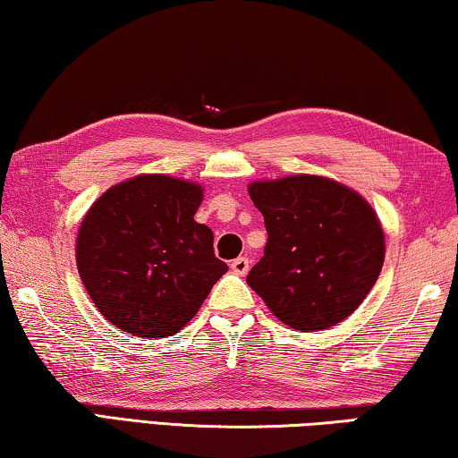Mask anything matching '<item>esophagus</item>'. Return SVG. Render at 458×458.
I'll return each mask as SVG.
<instances>
[{"label": "esophagus", "instance_id": "34e87169", "mask_svg": "<svg viewBox=\"0 0 458 458\" xmlns=\"http://www.w3.org/2000/svg\"><path fill=\"white\" fill-rule=\"evenodd\" d=\"M231 270H233L235 274H248V270H250V259L245 258V256H239V258H235L233 262H231Z\"/></svg>", "mask_w": 458, "mask_h": 458}]
</instances>
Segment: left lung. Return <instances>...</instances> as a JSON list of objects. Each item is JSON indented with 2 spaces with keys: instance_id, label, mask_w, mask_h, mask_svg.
I'll return each instance as SVG.
<instances>
[{
  "instance_id": "left-lung-1",
  "label": "left lung",
  "mask_w": 458,
  "mask_h": 458,
  "mask_svg": "<svg viewBox=\"0 0 458 458\" xmlns=\"http://www.w3.org/2000/svg\"><path fill=\"white\" fill-rule=\"evenodd\" d=\"M268 243L248 284L276 318L299 332H319L352 315L375 286L385 235L372 207L323 175L251 182Z\"/></svg>"
}]
</instances>
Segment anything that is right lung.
Segmentation results:
<instances>
[{"label": "right lung", "instance_id": "1", "mask_svg": "<svg viewBox=\"0 0 458 458\" xmlns=\"http://www.w3.org/2000/svg\"><path fill=\"white\" fill-rule=\"evenodd\" d=\"M202 186L143 174L106 190L77 233V270L104 318L139 337L178 334L227 272L196 223Z\"/></svg>", "mask_w": 458, "mask_h": 458}]
</instances>
